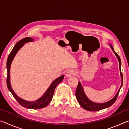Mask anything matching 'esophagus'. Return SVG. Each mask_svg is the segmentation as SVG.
I'll list each match as a JSON object with an SVG mask.
<instances>
[{
    "instance_id": "esophagus-1",
    "label": "esophagus",
    "mask_w": 129,
    "mask_h": 129,
    "mask_svg": "<svg viewBox=\"0 0 129 129\" xmlns=\"http://www.w3.org/2000/svg\"><path fill=\"white\" fill-rule=\"evenodd\" d=\"M75 74H76L75 71H74L73 70H69V71H68L67 72L66 76L67 77H71V76L75 75Z\"/></svg>"
}]
</instances>
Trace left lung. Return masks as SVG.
Here are the masks:
<instances>
[{
    "instance_id": "left-lung-1",
    "label": "left lung",
    "mask_w": 129,
    "mask_h": 129,
    "mask_svg": "<svg viewBox=\"0 0 129 129\" xmlns=\"http://www.w3.org/2000/svg\"><path fill=\"white\" fill-rule=\"evenodd\" d=\"M109 45H110L111 48H112L113 52H114V54H115V56H117L119 64L120 75H121V79H122L121 86H120L119 90L117 91V94L115 95V96L113 98V99H112L110 100H109V101L107 102H103V103H96V102L91 101V100H90L88 99V97H87L86 95V94L85 93L84 88H83V87L82 86L81 83L80 82H78L77 89H76V99H77L78 102L80 105V106H81L82 108H84L86 110L91 111V112H95V111H99L100 110H102V109L109 108V107L112 106V105L114 103L115 101H116L120 89H121V87L122 86V84H123V76H122V74L121 71V59H120L119 56L118 55V54L114 51L112 45L111 44H109Z\"/></svg>"
}]
</instances>
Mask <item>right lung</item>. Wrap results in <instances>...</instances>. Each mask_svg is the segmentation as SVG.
<instances>
[{"label":"right lung","instance_id":"obj_1","mask_svg":"<svg viewBox=\"0 0 129 129\" xmlns=\"http://www.w3.org/2000/svg\"><path fill=\"white\" fill-rule=\"evenodd\" d=\"M34 41V39L29 38H25L24 39H23L17 42L16 44H15L14 48L11 52L10 54L8 56L7 61V85L8 90H10L12 94L14 96V98L16 100V101L19 102V104L21 105V106H23L24 108H28V109H41L44 108V107L47 106L48 105L50 102L52 101V97H53V93L54 90H55L56 87L57 86V85L59 84L64 79V76L62 75L60 77L57 78L56 80H54L53 82L51 83L50 85L49 88L47 89L46 91L44 93V94L41 96L40 98L39 99L34 101H26V100H23L21 99L17 96L16 93L14 92V90H13L11 85L10 82V68L11 65V63L12 62L13 60L16 56V53H17L19 50H20L21 48H22L25 43H27L28 42H32Z\"/></svg>","mask_w":129,"mask_h":129}]
</instances>
